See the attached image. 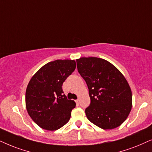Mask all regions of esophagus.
Segmentation results:
<instances>
[{
	"instance_id": "obj_1",
	"label": "esophagus",
	"mask_w": 152,
	"mask_h": 152,
	"mask_svg": "<svg viewBox=\"0 0 152 152\" xmlns=\"http://www.w3.org/2000/svg\"><path fill=\"white\" fill-rule=\"evenodd\" d=\"M75 102H76V104L79 105V104H80V100H79V99H76V101H75Z\"/></svg>"
}]
</instances>
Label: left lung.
<instances>
[{
	"label": "left lung",
	"instance_id": "left-lung-1",
	"mask_svg": "<svg viewBox=\"0 0 152 152\" xmlns=\"http://www.w3.org/2000/svg\"><path fill=\"white\" fill-rule=\"evenodd\" d=\"M76 62L89 89L90 105L86 109L87 118L105 130L120 126L132 108V92L126 78L102 58H80Z\"/></svg>",
	"mask_w": 152,
	"mask_h": 152
}]
</instances>
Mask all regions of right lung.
Instances as JSON below:
<instances>
[{"mask_svg":"<svg viewBox=\"0 0 152 152\" xmlns=\"http://www.w3.org/2000/svg\"><path fill=\"white\" fill-rule=\"evenodd\" d=\"M75 69L74 60H56L40 68L28 83L26 91V110L42 129L58 130L69 120L76 103L66 99L62 84Z\"/></svg>","mask_w":152,"mask_h":152,"instance_id":"right-lung-1","label":"right lung"}]
</instances>
